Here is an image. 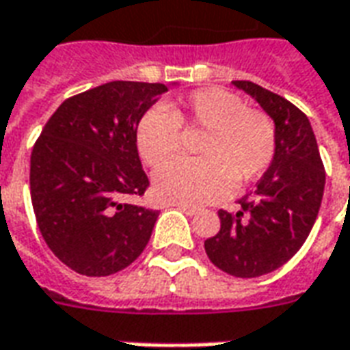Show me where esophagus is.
I'll list each match as a JSON object with an SVG mask.
<instances>
[{
  "instance_id": "esophagus-1",
  "label": "esophagus",
  "mask_w": 350,
  "mask_h": 350,
  "mask_svg": "<svg viewBox=\"0 0 350 350\" xmlns=\"http://www.w3.org/2000/svg\"><path fill=\"white\" fill-rule=\"evenodd\" d=\"M183 211V213H187V215H198L200 213V209H196V207H189V206H177Z\"/></svg>"
}]
</instances>
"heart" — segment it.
<instances>
[{"mask_svg":"<svg viewBox=\"0 0 350 350\" xmlns=\"http://www.w3.org/2000/svg\"><path fill=\"white\" fill-rule=\"evenodd\" d=\"M183 129L204 131L202 158L179 160L156 175L158 198L198 207L225 198L236 187L261 179L276 156V127L271 116L247 108L242 98L221 88H206L152 106L137 124V150L154 170L170 163L183 146Z\"/></svg>","mask_w":350,"mask_h":350,"instance_id":"obj_1","label":"heart"}]
</instances>
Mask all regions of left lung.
<instances>
[{
	"instance_id": "left-lung-1",
	"label": "left lung",
	"mask_w": 350,
	"mask_h": 350,
	"mask_svg": "<svg viewBox=\"0 0 350 350\" xmlns=\"http://www.w3.org/2000/svg\"><path fill=\"white\" fill-rule=\"evenodd\" d=\"M234 85L252 95L276 125V156L240 211L219 209L221 230L204 242L209 261L236 278L280 269L299 252L322 204L326 171L308 118L295 105L253 81Z\"/></svg>"
}]
</instances>
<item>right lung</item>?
<instances>
[{"mask_svg":"<svg viewBox=\"0 0 350 350\" xmlns=\"http://www.w3.org/2000/svg\"><path fill=\"white\" fill-rule=\"evenodd\" d=\"M163 83L108 81L66 98L33 144L30 194L45 244L83 276H110L148 244L158 211L124 204L148 177L137 124L165 93Z\"/></svg>","mask_w":350,"mask_h":350,"instance_id":"add662e5","label":"right lung"}]
</instances>
